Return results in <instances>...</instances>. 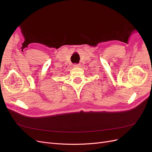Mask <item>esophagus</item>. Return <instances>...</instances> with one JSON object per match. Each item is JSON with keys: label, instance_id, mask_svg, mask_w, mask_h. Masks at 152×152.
I'll return each mask as SVG.
<instances>
[{"label": "esophagus", "instance_id": "esophagus-1", "mask_svg": "<svg viewBox=\"0 0 152 152\" xmlns=\"http://www.w3.org/2000/svg\"><path fill=\"white\" fill-rule=\"evenodd\" d=\"M80 65L79 64H74V65H73V67L74 68H78V67H80Z\"/></svg>", "mask_w": 152, "mask_h": 152}]
</instances>
